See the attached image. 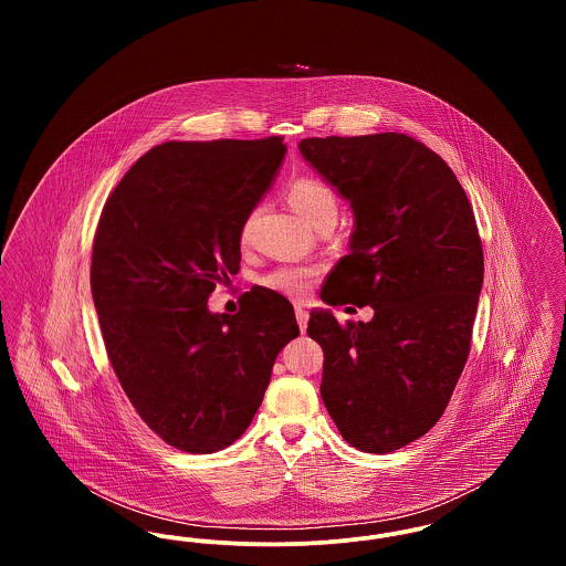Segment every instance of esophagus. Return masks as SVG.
<instances>
[{"label":"esophagus","instance_id":"34e87169","mask_svg":"<svg viewBox=\"0 0 566 566\" xmlns=\"http://www.w3.org/2000/svg\"><path fill=\"white\" fill-rule=\"evenodd\" d=\"M295 316L296 323H298V328H301V333H305V328H307V321H310V312H307L303 305H296Z\"/></svg>","mask_w":566,"mask_h":566}]
</instances>
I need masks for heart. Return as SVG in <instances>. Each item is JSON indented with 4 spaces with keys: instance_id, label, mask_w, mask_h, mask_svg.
I'll return each mask as SVG.
<instances>
[{
    "instance_id": "1",
    "label": "heart",
    "mask_w": 566,
    "mask_h": 566,
    "mask_svg": "<svg viewBox=\"0 0 566 566\" xmlns=\"http://www.w3.org/2000/svg\"><path fill=\"white\" fill-rule=\"evenodd\" d=\"M289 199H291L293 208L301 214V218L312 227L323 218H337V197H335V192L316 178H301V180L293 182L291 189H289ZM252 222H254V212L248 214V218L243 220L242 231H240L242 242L250 240ZM263 284L268 289L277 291V293L298 296L305 293V289L310 284V273L295 270V268H280V270L268 273L263 277Z\"/></svg>"
}]
</instances>
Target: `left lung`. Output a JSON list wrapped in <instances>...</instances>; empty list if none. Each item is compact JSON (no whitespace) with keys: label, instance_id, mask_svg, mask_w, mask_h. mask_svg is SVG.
Listing matches in <instances>:
<instances>
[{"label":"left lung","instance_id":"8db88e82","mask_svg":"<svg viewBox=\"0 0 566 566\" xmlns=\"http://www.w3.org/2000/svg\"><path fill=\"white\" fill-rule=\"evenodd\" d=\"M298 150L354 214L321 298L374 307L346 326L310 314L321 395L350 446L388 454L431 431L464 369L484 284L475 216L448 163L409 135L307 137Z\"/></svg>","mask_w":566,"mask_h":566}]
</instances>
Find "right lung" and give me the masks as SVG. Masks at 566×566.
Segmentation results:
<instances>
[{
  "label": "right lung",
  "mask_w": 566,
  "mask_h": 566,
  "mask_svg": "<svg viewBox=\"0 0 566 566\" xmlns=\"http://www.w3.org/2000/svg\"><path fill=\"white\" fill-rule=\"evenodd\" d=\"M286 155L282 137L165 142L112 190L93 243L91 293L112 369L139 418L190 454L231 446L252 422L280 350L298 335L286 296L238 314L208 307L240 271L243 220Z\"/></svg>",
  "instance_id": "right-lung-1"
}]
</instances>
